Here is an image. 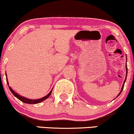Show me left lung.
<instances>
[{
    "instance_id": "1",
    "label": "left lung",
    "mask_w": 134,
    "mask_h": 134,
    "mask_svg": "<svg viewBox=\"0 0 134 134\" xmlns=\"http://www.w3.org/2000/svg\"><path fill=\"white\" fill-rule=\"evenodd\" d=\"M126 58H127V56H126ZM125 68H126V77H125V81H124V82H123V85H122V87H121V91H120V93H119L118 95V96L116 97H118L119 95H120V94H121V92H122V90H123V87H124V85H125V81H126V79H127V71H128V70H127V62H126Z\"/></svg>"
}]
</instances>
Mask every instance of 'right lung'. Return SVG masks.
Segmentation results:
<instances>
[{"label":"right lung","mask_w":134,"mask_h":134,"mask_svg":"<svg viewBox=\"0 0 134 134\" xmlns=\"http://www.w3.org/2000/svg\"><path fill=\"white\" fill-rule=\"evenodd\" d=\"M5 76H6V77H7V74H5ZM6 79H7V85H8V86H9V82H8V81H7V77H6ZM9 88L10 91H11V93H12L13 95H14V96H15L17 98H18V99L20 100H21V102H24V103H26V104H38V103H40L41 102H42V101L45 100L46 99V98H48L49 96H50L51 92H52V90H53V89L51 90L50 91V92H49V93H48V95H46L45 97H44L39 98V99H29V98L24 97L21 96V95H19V94H18L17 93H16V92H14V91L9 86Z\"/></svg>","instance_id":"obj_1"}]
</instances>
